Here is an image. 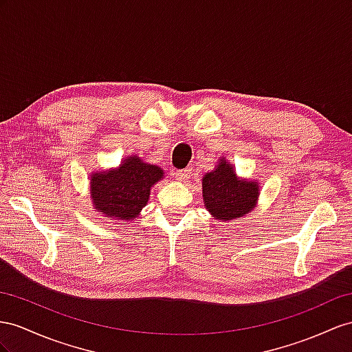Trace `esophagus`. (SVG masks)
I'll list each match as a JSON object with an SVG mask.
<instances>
[{"mask_svg": "<svg viewBox=\"0 0 352 352\" xmlns=\"http://www.w3.org/2000/svg\"><path fill=\"white\" fill-rule=\"evenodd\" d=\"M175 179L177 182H186V179H188L190 178V175H192V169L190 168H187V169H182V170H175Z\"/></svg>", "mask_w": 352, "mask_h": 352, "instance_id": "34e87169", "label": "esophagus"}]
</instances>
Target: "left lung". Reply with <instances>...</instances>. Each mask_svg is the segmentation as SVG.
I'll return each mask as SVG.
<instances>
[{"mask_svg":"<svg viewBox=\"0 0 352 352\" xmlns=\"http://www.w3.org/2000/svg\"><path fill=\"white\" fill-rule=\"evenodd\" d=\"M260 184L257 179L239 178L235 165L221 156L217 166L202 178L205 208L215 220L242 219L257 206Z\"/></svg>","mask_w":352,"mask_h":352,"instance_id":"left-lung-1","label":"left lung"}]
</instances>
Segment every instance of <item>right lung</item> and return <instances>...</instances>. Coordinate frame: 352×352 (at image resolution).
Wrapping results in <instances>:
<instances>
[{
	"mask_svg": "<svg viewBox=\"0 0 352 352\" xmlns=\"http://www.w3.org/2000/svg\"><path fill=\"white\" fill-rule=\"evenodd\" d=\"M164 177L165 170L160 166L131 155L119 166L90 174V202L108 220L132 221L147 205L151 187Z\"/></svg>",
	"mask_w": 352,
	"mask_h": 352,
	"instance_id": "obj_1",
	"label": "right lung"
}]
</instances>
